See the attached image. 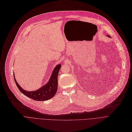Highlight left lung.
<instances>
[{
	"mask_svg": "<svg viewBox=\"0 0 132 132\" xmlns=\"http://www.w3.org/2000/svg\"><path fill=\"white\" fill-rule=\"evenodd\" d=\"M108 36H109V37H110V36H109V35H108Z\"/></svg>",
	"mask_w": 132,
	"mask_h": 132,
	"instance_id": "obj_1",
	"label": "left lung"
}]
</instances>
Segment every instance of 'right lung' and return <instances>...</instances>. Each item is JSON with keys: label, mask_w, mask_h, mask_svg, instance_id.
<instances>
[{"label": "right lung", "mask_w": 132, "mask_h": 132, "mask_svg": "<svg viewBox=\"0 0 132 132\" xmlns=\"http://www.w3.org/2000/svg\"><path fill=\"white\" fill-rule=\"evenodd\" d=\"M61 68V64H58L56 67L52 72L48 83L42 86L40 88L33 92H28L24 90L19 86L13 73L14 80L16 85L20 91L26 97L36 101L48 100L53 97L56 94L58 89V76L59 70Z\"/></svg>", "instance_id": "obj_1"}]
</instances>
